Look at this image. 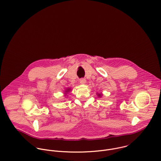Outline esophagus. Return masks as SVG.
<instances>
[{
  "instance_id": "obj_1",
  "label": "esophagus",
  "mask_w": 161,
  "mask_h": 161,
  "mask_svg": "<svg viewBox=\"0 0 161 161\" xmlns=\"http://www.w3.org/2000/svg\"><path fill=\"white\" fill-rule=\"evenodd\" d=\"M80 83L81 84H85L86 83V80L85 78H81L80 80Z\"/></svg>"
}]
</instances>
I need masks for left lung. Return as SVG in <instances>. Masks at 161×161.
I'll return each mask as SVG.
<instances>
[{
	"label": "left lung",
	"instance_id": "8db88e82",
	"mask_svg": "<svg viewBox=\"0 0 161 161\" xmlns=\"http://www.w3.org/2000/svg\"><path fill=\"white\" fill-rule=\"evenodd\" d=\"M97 96L99 97V98H101L102 97V95H103V94L101 93H97Z\"/></svg>",
	"mask_w": 161,
	"mask_h": 161
}]
</instances>
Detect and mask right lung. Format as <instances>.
Masks as SVG:
<instances>
[{"mask_svg":"<svg viewBox=\"0 0 161 161\" xmlns=\"http://www.w3.org/2000/svg\"><path fill=\"white\" fill-rule=\"evenodd\" d=\"M71 91V88H67L64 90V94H65L64 95L66 96L67 94H68V93H69Z\"/></svg>","mask_w":161,"mask_h":161,"instance_id":"add662e5","label":"right lung"}]
</instances>
